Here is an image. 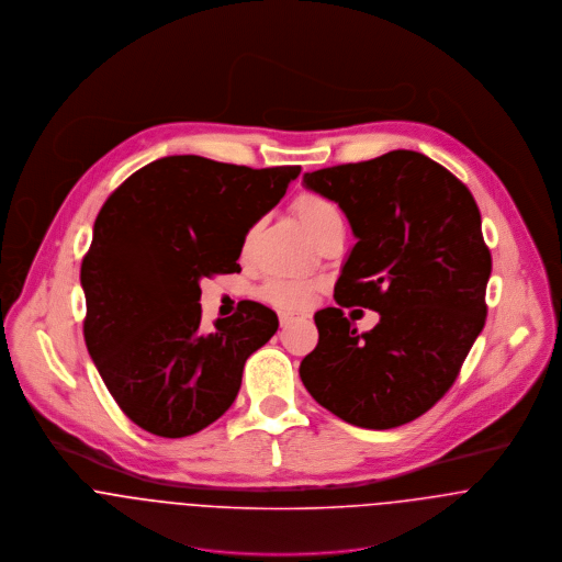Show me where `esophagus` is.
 I'll use <instances>...</instances> for the list:
<instances>
[{
    "label": "esophagus",
    "mask_w": 562,
    "mask_h": 562,
    "mask_svg": "<svg viewBox=\"0 0 562 562\" xmlns=\"http://www.w3.org/2000/svg\"><path fill=\"white\" fill-rule=\"evenodd\" d=\"M295 318H300V316H295V314H291V312H280V325H282V327L291 325Z\"/></svg>",
    "instance_id": "obj_1"
}]
</instances>
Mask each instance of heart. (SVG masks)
<instances>
[{"instance_id":"b5f03b06","label":"heart","mask_w":562,"mask_h":562,"mask_svg":"<svg viewBox=\"0 0 562 562\" xmlns=\"http://www.w3.org/2000/svg\"><path fill=\"white\" fill-rule=\"evenodd\" d=\"M293 209L297 213V217L302 220V224L306 226V231L316 239L327 226L342 222L338 206L314 191H304L295 198ZM316 286L308 280H300V278H269L258 295L262 302L280 308L284 312L304 311L311 306L312 297H314Z\"/></svg>"}]
</instances>
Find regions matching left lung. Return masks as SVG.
Instances as JSON below:
<instances>
[{
    "label": "left lung",
    "instance_id": "1",
    "mask_svg": "<svg viewBox=\"0 0 562 562\" xmlns=\"http://www.w3.org/2000/svg\"><path fill=\"white\" fill-rule=\"evenodd\" d=\"M338 202L358 244L334 286L336 308L314 314L318 345L300 376L312 398L362 429H394L452 387L485 327L492 251L474 195L416 150L306 172ZM382 318L358 335L344 308Z\"/></svg>",
    "mask_w": 562,
    "mask_h": 562
}]
</instances>
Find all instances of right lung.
<instances>
[{
	"instance_id": "1",
	"label": "right lung",
	"mask_w": 562,
	"mask_h": 562,
	"mask_svg": "<svg viewBox=\"0 0 562 562\" xmlns=\"http://www.w3.org/2000/svg\"><path fill=\"white\" fill-rule=\"evenodd\" d=\"M300 172L175 155L133 172L101 206L81 260L83 338L144 431L193 436L235 403L244 364L276 334L278 314L244 300L204 329L200 278L241 271L248 231Z\"/></svg>"
}]
</instances>
